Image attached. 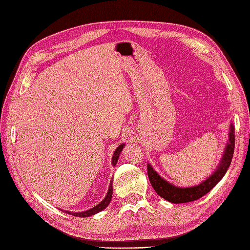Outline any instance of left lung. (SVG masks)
<instances>
[{"label":"left lung","instance_id":"1","mask_svg":"<svg viewBox=\"0 0 250 250\" xmlns=\"http://www.w3.org/2000/svg\"><path fill=\"white\" fill-rule=\"evenodd\" d=\"M234 143V126L231 125L229 131V142H228V144L226 146V149L224 151V155H222L218 167H217L216 171L206 180L202 182L198 186H193V187H176V186L169 184L166 179H163L160 175L152 168L150 164H147L148 177H149V182L152 186V188L155 189L156 192L160 195L161 198L175 204L187 203V202H192L202 198V196L205 195L206 193H208L209 191L220 182L221 178L225 176V174L227 173L232 161L235 145Z\"/></svg>","mask_w":250,"mask_h":250}]
</instances>
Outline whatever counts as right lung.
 Wrapping results in <instances>:
<instances>
[{
	"label": "right lung",
	"instance_id": "obj_1",
	"mask_svg": "<svg viewBox=\"0 0 250 250\" xmlns=\"http://www.w3.org/2000/svg\"><path fill=\"white\" fill-rule=\"evenodd\" d=\"M124 146H125V144L119 145V147H117V149L114 152V156H113V158H111V164H113L114 167L116 166L117 162H118V158H119V155H120V152L122 150V148H124ZM111 183H113V180H111V182H110L109 188H108V191H107V194H106L104 200L101 202L100 204H98L97 206H94V207H92V208H90V209H88L86 211H79V213H72V211L65 210V213L66 214H71V215L76 216V217H82V218H83V217L92 216V215L98 214L99 211L103 210L104 208H106V207L108 206L109 202L111 200V195H113V184H111Z\"/></svg>",
	"mask_w": 250,
	"mask_h": 250
}]
</instances>
